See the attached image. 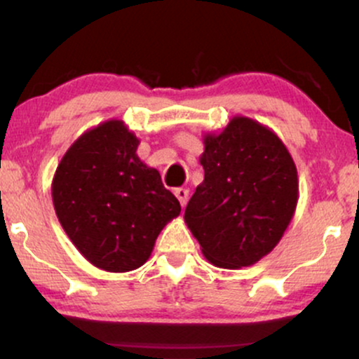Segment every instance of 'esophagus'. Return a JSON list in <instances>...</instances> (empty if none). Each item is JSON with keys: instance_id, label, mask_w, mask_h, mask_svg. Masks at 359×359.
Wrapping results in <instances>:
<instances>
[{"instance_id": "1", "label": "esophagus", "mask_w": 359, "mask_h": 359, "mask_svg": "<svg viewBox=\"0 0 359 359\" xmlns=\"http://www.w3.org/2000/svg\"><path fill=\"white\" fill-rule=\"evenodd\" d=\"M174 194H175L177 199H179L180 205H182V208H185V204H187V199H189V191H187V189L179 187V189H175Z\"/></svg>"}]
</instances>
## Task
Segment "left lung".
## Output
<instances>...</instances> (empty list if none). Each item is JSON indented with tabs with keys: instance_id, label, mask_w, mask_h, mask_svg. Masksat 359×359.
Returning a JSON list of instances; mask_svg holds the SVG:
<instances>
[{
	"instance_id": "obj_1",
	"label": "left lung",
	"mask_w": 359,
	"mask_h": 359,
	"mask_svg": "<svg viewBox=\"0 0 359 359\" xmlns=\"http://www.w3.org/2000/svg\"><path fill=\"white\" fill-rule=\"evenodd\" d=\"M204 180L184 219L203 255L219 269H241L269 255L294 217L299 179L294 160L270 128L234 116L204 135Z\"/></svg>"
}]
</instances>
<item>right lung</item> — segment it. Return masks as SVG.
<instances>
[{
    "label": "right lung",
    "mask_w": 359,
    "mask_h": 359,
    "mask_svg": "<svg viewBox=\"0 0 359 359\" xmlns=\"http://www.w3.org/2000/svg\"><path fill=\"white\" fill-rule=\"evenodd\" d=\"M138 143L119 119L101 123L65 151L52 182L55 214L74 246L114 273L142 266L163 226L180 214L158 170L138 158Z\"/></svg>",
    "instance_id": "1"
}]
</instances>
